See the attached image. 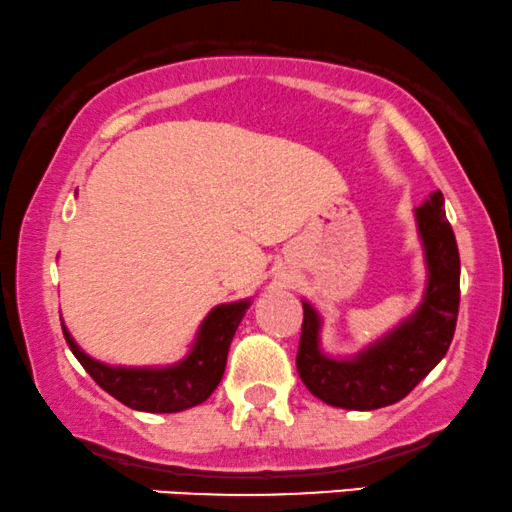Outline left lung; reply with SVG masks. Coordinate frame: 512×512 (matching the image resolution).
Returning <instances> with one entry per match:
<instances>
[{"label":"left lung","instance_id":"left-lung-1","mask_svg":"<svg viewBox=\"0 0 512 512\" xmlns=\"http://www.w3.org/2000/svg\"><path fill=\"white\" fill-rule=\"evenodd\" d=\"M427 260V291L420 310L360 355L336 360L319 348L322 319L303 303L298 374L312 396L346 410H377L398 403L439 365L455 334L460 305V255L443 212L441 190L415 209Z\"/></svg>","mask_w":512,"mask_h":512}]
</instances>
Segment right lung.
Listing matches in <instances>:
<instances>
[{
	"instance_id": "add662e5",
	"label": "right lung",
	"mask_w": 512,
	"mask_h": 512,
	"mask_svg": "<svg viewBox=\"0 0 512 512\" xmlns=\"http://www.w3.org/2000/svg\"><path fill=\"white\" fill-rule=\"evenodd\" d=\"M250 307V300L217 305L200 324L190 353L171 367H109L92 360L76 346L64 322V338L85 372L109 396L143 412H181L205 403L217 389L226 369L233 334Z\"/></svg>"
}]
</instances>
